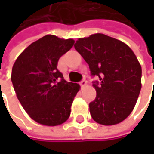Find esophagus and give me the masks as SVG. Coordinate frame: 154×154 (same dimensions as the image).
Instances as JSON below:
<instances>
[{
    "instance_id": "34e87169",
    "label": "esophagus",
    "mask_w": 154,
    "mask_h": 154,
    "mask_svg": "<svg viewBox=\"0 0 154 154\" xmlns=\"http://www.w3.org/2000/svg\"><path fill=\"white\" fill-rule=\"evenodd\" d=\"M86 84H87V82H86V80H85V79H83V80L80 82V85H81L83 88L86 85Z\"/></svg>"
}]
</instances>
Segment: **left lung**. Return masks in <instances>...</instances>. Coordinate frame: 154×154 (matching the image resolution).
Masks as SVG:
<instances>
[{
  "label": "left lung",
  "instance_id": "8db88e82",
  "mask_svg": "<svg viewBox=\"0 0 154 154\" xmlns=\"http://www.w3.org/2000/svg\"><path fill=\"white\" fill-rule=\"evenodd\" d=\"M75 48L89 65L94 82L95 100L89 103L93 119L112 126L126 119L134 109L142 87L138 60L122 41L103 34L78 38Z\"/></svg>",
  "mask_w": 154,
  "mask_h": 154
}]
</instances>
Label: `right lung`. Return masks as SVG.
I'll return each instance as SVG.
<instances>
[{"mask_svg": "<svg viewBox=\"0 0 154 154\" xmlns=\"http://www.w3.org/2000/svg\"><path fill=\"white\" fill-rule=\"evenodd\" d=\"M74 43L47 35L26 47L12 67L17 97L29 117L41 125L59 126L69 118L80 85L64 80L57 65Z\"/></svg>", "mask_w": 154, "mask_h": 154, "instance_id": "add662e5", "label": "right lung"}]
</instances>
